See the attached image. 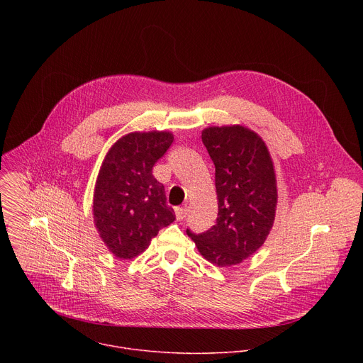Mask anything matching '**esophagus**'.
Returning a JSON list of instances; mask_svg holds the SVG:
<instances>
[{
	"mask_svg": "<svg viewBox=\"0 0 363 363\" xmlns=\"http://www.w3.org/2000/svg\"><path fill=\"white\" fill-rule=\"evenodd\" d=\"M175 214H177V220H178V221H182V220L186 217V214H188L186 206H179V208L175 210Z\"/></svg>",
	"mask_w": 363,
	"mask_h": 363,
	"instance_id": "1",
	"label": "esophagus"
}]
</instances>
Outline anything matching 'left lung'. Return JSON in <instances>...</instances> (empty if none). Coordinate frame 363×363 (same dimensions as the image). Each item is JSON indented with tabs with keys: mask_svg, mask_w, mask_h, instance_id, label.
I'll list each match as a JSON object with an SVG mask.
<instances>
[{
	"mask_svg": "<svg viewBox=\"0 0 363 363\" xmlns=\"http://www.w3.org/2000/svg\"><path fill=\"white\" fill-rule=\"evenodd\" d=\"M202 143L216 165L218 217L210 230L186 234L206 260L230 267L260 248L273 227V162L262 138L238 125L205 129Z\"/></svg>",
	"mask_w": 363,
	"mask_h": 363,
	"instance_id": "8db88e82",
	"label": "left lung"
}]
</instances>
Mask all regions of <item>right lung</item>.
Instances as JSON below:
<instances>
[{
	"label": "right lung",
	"mask_w": 363,
	"mask_h": 363,
	"mask_svg": "<svg viewBox=\"0 0 363 363\" xmlns=\"http://www.w3.org/2000/svg\"><path fill=\"white\" fill-rule=\"evenodd\" d=\"M172 142L169 132H133L121 138L103 161L93 198L94 224L118 258L139 255L175 221L164 185L152 175Z\"/></svg>",
	"instance_id": "right-lung-1"
}]
</instances>
